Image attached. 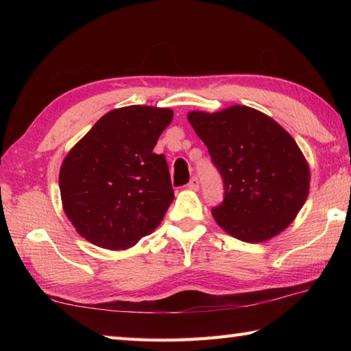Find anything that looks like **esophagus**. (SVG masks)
Here are the masks:
<instances>
[{"instance_id": "34e87169", "label": "esophagus", "mask_w": 351, "mask_h": 351, "mask_svg": "<svg viewBox=\"0 0 351 351\" xmlns=\"http://www.w3.org/2000/svg\"><path fill=\"white\" fill-rule=\"evenodd\" d=\"M189 189L193 191H197L199 190V178L197 176H193L190 182H189Z\"/></svg>"}]
</instances>
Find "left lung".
I'll return each mask as SVG.
<instances>
[{
  "mask_svg": "<svg viewBox=\"0 0 351 351\" xmlns=\"http://www.w3.org/2000/svg\"><path fill=\"white\" fill-rule=\"evenodd\" d=\"M187 119L223 178L225 199L213 210L217 225L245 243H263L287 229L306 202L311 181L294 138L245 106L190 111Z\"/></svg>",
  "mask_w": 351,
  "mask_h": 351,
  "instance_id": "1",
  "label": "left lung"
}]
</instances>
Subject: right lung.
Masks as SVG:
<instances>
[{
  "instance_id": "add662e5",
  "label": "right lung",
  "mask_w": 351,
  "mask_h": 351,
  "mask_svg": "<svg viewBox=\"0 0 351 351\" xmlns=\"http://www.w3.org/2000/svg\"><path fill=\"white\" fill-rule=\"evenodd\" d=\"M171 119L170 108L111 110L66 155L63 210L87 241L125 250L160 225L175 196L166 158L154 147Z\"/></svg>"
}]
</instances>
